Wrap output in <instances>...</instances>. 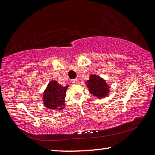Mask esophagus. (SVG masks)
Segmentation results:
<instances>
[{
	"instance_id": "obj_1",
	"label": "esophagus",
	"mask_w": 155,
	"mask_h": 155,
	"mask_svg": "<svg viewBox=\"0 0 155 155\" xmlns=\"http://www.w3.org/2000/svg\"><path fill=\"white\" fill-rule=\"evenodd\" d=\"M71 81H72V83H76L77 82V78H74V79L71 80Z\"/></svg>"
}]
</instances>
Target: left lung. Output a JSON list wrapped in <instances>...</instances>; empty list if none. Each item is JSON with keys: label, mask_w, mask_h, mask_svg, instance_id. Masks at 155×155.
I'll return each instance as SVG.
<instances>
[{"label": "left lung", "mask_w": 155, "mask_h": 155, "mask_svg": "<svg viewBox=\"0 0 155 155\" xmlns=\"http://www.w3.org/2000/svg\"><path fill=\"white\" fill-rule=\"evenodd\" d=\"M87 87L91 94L96 97H103L106 96L109 89L104 80L96 75H91L89 80L87 81Z\"/></svg>", "instance_id": "left-lung-1"}]
</instances>
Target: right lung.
<instances>
[{
  "instance_id": "obj_1",
  "label": "right lung",
  "mask_w": 155,
  "mask_h": 155,
  "mask_svg": "<svg viewBox=\"0 0 155 155\" xmlns=\"http://www.w3.org/2000/svg\"><path fill=\"white\" fill-rule=\"evenodd\" d=\"M68 87H63L56 81H50L43 94L44 105L50 109H63Z\"/></svg>"
}]
</instances>
